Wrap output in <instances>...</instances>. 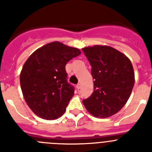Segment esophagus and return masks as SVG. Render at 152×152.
Returning a JSON list of instances; mask_svg holds the SVG:
<instances>
[{
	"label": "esophagus",
	"instance_id": "esophagus-1",
	"mask_svg": "<svg viewBox=\"0 0 152 152\" xmlns=\"http://www.w3.org/2000/svg\"><path fill=\"white\" fill-rule=\"evenodd\" d=\"M76 88H77V90H79L80 88V84H77V86H76Z\"/></svg>",
	"mask_w": 152,
	"mask_h": 152
}]
</instances>
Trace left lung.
Wrapping results in <instances>:
<instances>
[{
    "mask_svg": "<svg viewBox=\"0 0 152 152\" xmlns=\"http://www.w3.org/2000/svg\"><path fill=\"white\" fill-rule=\"evenodd\" d=\"M91 64L94 92L83 100L88 112L106 118L119 112L129 100L135 84L132 64L124 54L107 45L82 49Z\"/></svg>",
    "mask_w": 152,
    "mask_h": 152,
    "instance_id": "left-lung-1",
    "label": "left lung"
}]
</instances>
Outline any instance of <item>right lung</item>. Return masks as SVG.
Returning a JSON list of instances; mask_svg holds the SVG:
<instances>
[{"mask_svg":"<svg viewBox=\"0 0 152 152\" xmlns=\"http://www.w3.org/2000/svg\"><path fill=\"white\" fill-rule=\"evenodd\" d=\"M80 54L77 48L53 42L28 58L20 80L24 99L36 115L50 120L64 114L75 91L67 81L65 65Z\"/></svg>","mask_w":152,"mask_h":152,"instance_id":"right-lung-1","label":"right lung"}]
</instances>
